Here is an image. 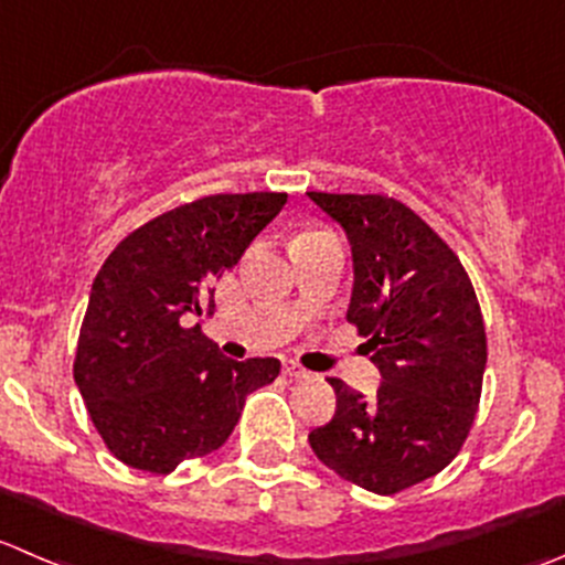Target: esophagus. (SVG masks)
Here are the masks:
<instances>
[{"instance_id": "1", "label": "esophagus", "mask_w": 565, "mask_h": 565, "mask_svg": "<svg viewBox=\"0 0 565 565\" xmlns=\"http://www.w3.org/2000/svg\"><path fill=\"white\" fill-rule=\"evenodd\" d=\"M284 375L292 377V381H303V377H311V372L303 370L300 364H295V361H287V364H284Z\"/></svg>"}]
</instances>
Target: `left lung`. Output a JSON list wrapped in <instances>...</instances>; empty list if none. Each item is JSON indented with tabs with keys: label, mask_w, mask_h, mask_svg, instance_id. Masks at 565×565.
Listing matches in <instances>:
<instances>
[{
	"label": "left lung",
	"mask_w": 565,
	"mask_h": 565,
	"mask_svg": "<svg viewBox=\"0 0 565 565\" xmlns=\"http://www.w3.org/2000/svg\"><path fill=\"white\" fill-rule=\"evenodd\" d=\"M353 248L348 322L381 370L375 397L331 377L337 414L309 434L328 469L372 494H399L461 452L483 392L486 326L450 245L388 195L306 193Z\"/></svg>",
	"instance_id": "left-lung-1"
}]
</instances>
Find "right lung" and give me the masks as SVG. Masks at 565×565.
I'll use <instances>...</instances> for the list:
<instances>
[{
    "mask_svg": "<svg viewBox=\"0 0 565 565\" xmlns=\"http://www.w3.org/2000/svg\"><path fill=\"white\" fill-rule=\"evenodd\" d=\"M284 204L287 193L206 195L135 228L102 265L74 381L126 467L168 475L210 456L232 436L245 397L278 377V359H226L182 317L215 309L212 284Z\"/></svg>",
    "mask_w": 565,
    "mask_h": 565,
    "instance_id": "1",
    "label": "right lung"
}]
</instances>
